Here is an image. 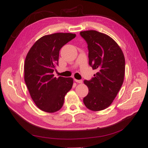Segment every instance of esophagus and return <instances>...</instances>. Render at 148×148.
Listing matches in <instances>:
<instances>
[{
    "mask_svg": "<svg viewBox=\"0 0 148 148\" xmlns=\"http://www.w3.org/2000/svg\"><path fill=\"white\" fill-rule=\"evenodd\" d=\"M74 81H75V82H76L78 83H83V81H82V80H78V79H74Z\"/></svg>",
    "mask_w": 148,
    "mask_h": 148,
    "instance_id": "34e87169",
    "label": "esophagus"
}]
</instances>
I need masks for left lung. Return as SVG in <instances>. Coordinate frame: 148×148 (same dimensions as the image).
I'll list each match as a JSON object with an SVG mask.
<instances>
[{"label": "left lung", "mask_w": 148, "mask_h": 148, "mask_svg": "<svg viewBox=\"0 0 148 148\" xmlns=\"http://www.w3.org/2000/svg\"><path fill=\"white\" fill-rule=\"evenodd\" d=\"M88 45V63L98 71L90 80H84L88 93L83 103L92 111L103 110L111 105L121 88L125 72L122 50L111 37L90 30L80 32Z\"/></svg>", "instance_id": "1"}]
</instances>
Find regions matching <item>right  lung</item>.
<instances>
[{
    "label": "right lung",
    "mask_w": 148,
    "mask_h": 148,
    "mask_svg": "<svg viewBox=\"0 0 148 148\" xmlns=\"http://www.w3.org/2000/svg\"><path fill=\"white\" fill-rule=\"evenodd\" d=\"M58 33L43 36L34 43L26 56L24 80L32 99L42 110L53 113L62 108L66 94L73 85L72 77H54L60 50L76 37Z\"/></svg>",
    "instance_id": "1"
}]
</instances>
